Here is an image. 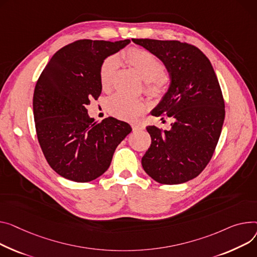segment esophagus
I'll list each match as a JSON object with an SVG mask.
<instances>
[{"label":"esophagus","mask_w":257,"mask_h":257,"mask_svg":"<svg viewBox=\"0 0 257 257\" xmlns=\"http://www.w3.org/2000/svg\"><path fill=\"white\" fill-rule=\"evenodd\" d=\"M145 127L143 126V125H141V124H132V129H133V131H138V130H142V129H144Z\"/></svg>","instance_id":"1"}]
</instances>
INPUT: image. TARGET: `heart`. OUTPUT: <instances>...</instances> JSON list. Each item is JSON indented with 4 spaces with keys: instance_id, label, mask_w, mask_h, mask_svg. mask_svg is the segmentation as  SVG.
Listing matches in <instances>:
<instances>
[{
    "instance_id": "obj_1",
    "label": "heart",
    "mask_w": 257,
    "mask_h": 257,
    "mask_svg": "<svg viewBox=\"0 0 257 257\" xmlns=\"http://www.w3.org/2000/svg\"><path fill=\"white\" fill-rule=\"evenodd\" d=\"M125 60L139 71L141 76L147 82L155 83L150 85L149 91L154 95L162 93L160 80L165 74L164 65L149 51L139 48H130L124 54ZM118 68V59L114 56L107 58L100 68V83L103 90H109L112 85L116 70ZM107 109L113 116L124 121H135L146 110L145 102L141 99H134L123 94H115L109 98Z\"/></svg>"
}]
</instances>
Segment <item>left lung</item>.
I'll use <instances>...</instances> for the list:
<instances>
[{"mask_svg":"<svg viewBox=\"0 0 257 257\" xmlns=\"http://www.w3.org/2000/svg\"><path fill=\"white\" fill-rule=\"evenodd\" d=\"M166 67L167 91L152 115L173 117L170 130L148 126L152 144L142 164L156 182L177 185L196 178L211 160L225 109L210 60L197 47L176 40L132 39ZM163 118V117H162Z\"/></svg>","mask_w":257,"mask_h":257,"instance_id":"obj_1","label":"left lung"}]
</instances>
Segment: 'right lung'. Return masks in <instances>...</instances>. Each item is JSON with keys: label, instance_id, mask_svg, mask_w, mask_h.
Instances as JSON below:
<instances>
[{"label": "right lung", "instance_id": "right-lung-1", "mask_svg": "<svg viewBox=\"0 0 257 257\" xmlns=\"http://www.w3.org/2000/svg\"><path fill=\"white\" fill-rule=\"evenodd\" d=\"M129 43L83 39L68 44L51 57L36 83L33 111L38 142L49 166L67 180L85 183L103 175L116 147L132 131L112 116L95 122L87 109L102 91V63Z\"/></svg>", "mask_w": 257, "mask_h": 257}]
</instances>
